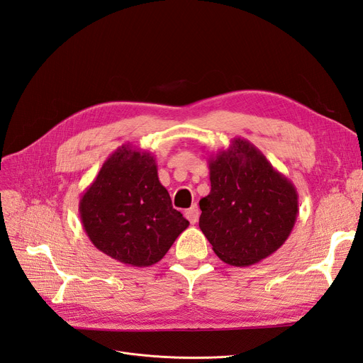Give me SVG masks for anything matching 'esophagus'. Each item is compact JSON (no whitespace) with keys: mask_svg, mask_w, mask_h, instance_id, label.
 I'll use <instances>...</instances> for the list:
<instances>
[{"mask_svg":"<svg viewBox=\"0 0 363 363\" xmlns=\"http://www.w3.org/2000/svg\"><path fill=\"white\" fill-rule=\"evenodd\" d=\"M199 208H197V205H193L190 209H186L185 211V217L189 218V221L191 225H196L197 223V220H199Z\"/></svg>","mask_w":363,"mask_h":363,"instance_id":"obj_1","label":"esophagus"}]
</instances>
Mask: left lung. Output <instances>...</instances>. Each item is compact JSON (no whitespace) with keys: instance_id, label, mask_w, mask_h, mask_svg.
Masks as SVG:
<instances>
[{"instance_id":"obj_1","label":"left lung","mask_w":363,"mask_h":363,"mask_svg":"<svg viewBox=\"0 0 363 363\" xmlns=\"http://www.w3.org/2000/svg\"><path fill=\"white\" fill-rule=\"evenodd\" d=\"M208 164L211 191L199 202V228L218 258L247 267L282 247L298 216L294 184L241 137Z\"/></svg>"}]
</instances>
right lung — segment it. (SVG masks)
Wrapping results in <instances>:
<instances>
[{
	"label": "right lung",
	"instance_id": "add662e5",
	"mask_svg": "<svg viewBox=\"0 0 363 363\" xmlns=\"http://www.w3.org/2000/svg\"><path fill=\"white\" fill-rule=\"evenodd\" d=\"M81 223L93 245L131 267L164 258L190 221L173 209L155 157L130 143L105 160L79 199Z\"/></svg>",
	"mask_w": 363,
	"mask_h": 363
}]
</instances>
